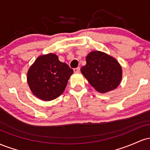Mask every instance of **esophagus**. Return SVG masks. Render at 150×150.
I'll use <instances>...</instances> for the list:
<instances>
[{"mask_svg":"<svg viewBox=\"0 0 150 150\" xmlns=\"http://www.w3.org/2000/svg\"><path fill=\"white\" fill-rule=\"evenodd\" d=\"M74 73H78L79 72H80V67H77V68H74Z\"/></svg>","mask_w":150,"mask_h":150,"instance_id":"34e87169","label":"esophagus"}]
</instances>
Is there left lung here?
<instances>
[{
    "label": "left lung",
    "instance_id": "obj_1",
    "mask_svg": "<svg viewBox=\"0 0 150 150\" xmlns=\"http://www.w3.org/2000/svg\"><path fill=\"white\" fill-rule=\"evenodd\" d=\"M81 73L99 92L116 89L122 78V68L115 58L101 51H92L86 58Z\"/></svg>",
    "mask_w": 150,
    "mask_h": 150
}]
</instances>
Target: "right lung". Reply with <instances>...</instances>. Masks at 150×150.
<instances>
[{
  "label": "right lung",
  "instance_id": "add662e5",
  "mask_svg": "<svg viewBox=\"0 0 150 150\" xmlns=\"http://www.w3.org/2000/svg\"><path fill=\"white\" fill-rule=\"evenodd\" d=\"M73 73L66 63L49 53L38 57L27 73V82L32 93L44 101L56 99L63 92Z\"/></svg>",
  "mask_w": 150,
  "mask_h": 150
}]
</instances>
